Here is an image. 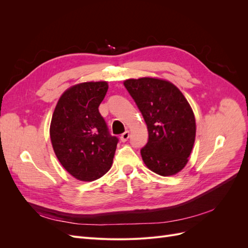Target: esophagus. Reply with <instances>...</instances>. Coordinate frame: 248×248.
I'll return each instance as SVG.
<instances>
[{"instance_id":"1","label":"esophagus","mask_w":248,"mask_h":248,"mask_svg":"<svg viewBox=\"0 0 248 248\" xmlns=\"http://www.w3.org/2000/svg\"><path fill=\"white\" fill-rule=\"evenodd\" d=\"M120 139H121L122 141H126L127 140L129 139V131H125L124 133H122L121 138H120Z\"/></svg>"}]
</instances>
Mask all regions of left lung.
Here are the masks:
<instances>
[{
    "mask_svg": "<svg viewBox=\"0 0 248 248\" xmlns=\"http://www.w3.org/2000/svg\"><path fill=\"white\" fill-rule=\"evenodd\" d=\"M124 86L147 124L142 160L160 176L177 174L188 161L196 140V119L188 101L168 80L141 78L127 79Z\"/></svg>",
    "mask_w": 248,
    "mask_h": 248,
    "instance_id": "1",
    "label": "left lung"
}]
</instances>
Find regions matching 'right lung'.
<instances>
[{"label":"right lung","mask_w":248,"mask_h":248,"mask_svg":"<svg viewBox=\"0 0 248 248\" xmlns=\"http://www.w3.org/2000/svg\"><path fill=\"white\" fill-rule=\"evenodd\" d=\"M108 89L107 81L73 86L60 97L52 114V148L64 169L80 181L99 179L114 159L119 140L98 110Z\"/></svg>","instance_id":"add662e5"}]
</instances>
